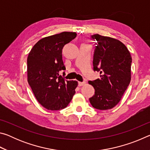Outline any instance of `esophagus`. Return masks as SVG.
I'll list each match as a JSON object with an SVG mask.
<instances>
[{"instance_id":"34e87169","label":"esophagus","mask_w":150,"mask_h":150,"mask_svg":"<svg viewBox=\"0 0 150 150\" xmlns=\"http://www.w3.org/2000/svg\"><path fill=\"white\" fill-rule=\"evenodd\" d=\"M85 84V81H83V82H79V83H78V85H79V87H81V86L84 85Z\"/></svg>"}]
</instances>
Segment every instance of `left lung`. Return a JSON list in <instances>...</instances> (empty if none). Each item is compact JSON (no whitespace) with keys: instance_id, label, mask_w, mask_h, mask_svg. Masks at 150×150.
Here are the masks:
<instances>
[{"instance_id":"left-lung-1","label":"left lung","mask_w":150,"mask_h":150,"mask_svg":"<svg viewBox=\"0 0 150 150\" xmlns=\"http://www.w3.org/2000/svg\"><path fill=\"white\" fill-rule=\"evenodd\" d=\"M91 39L96 40L93 70L100 75L88 81L95 90L89 100L95 108L108 110L119 103L130 84L132 57L126 45L118 40L97 34L91 35Z\"/></svg>"}]
</instances>
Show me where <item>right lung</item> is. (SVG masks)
<instances>
[{
    "label": "right lung",
    "mask_w": 150,
    "mask_h": 150,
    "mask_svg": "<svg viewBox=\"0 0 150 150\" xmlns=\"http://www.w3.org/2000/svg\"><path fill=\"white\" fill-rule=\"evenodd\" d=\"M76 36L75 32H63L44 38L29 53L28 82L39 103L47 110L67 107L75 93L77 81L65 80L59 73L65 70L62 59L63 46Z\"/></svg>",
    "instance_id": "right-lung-1"
}]
</instances>
